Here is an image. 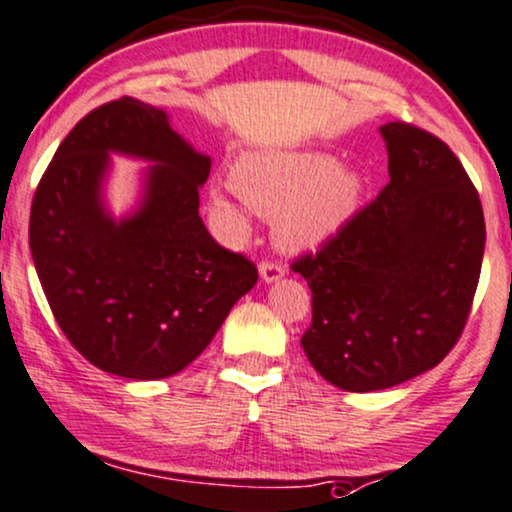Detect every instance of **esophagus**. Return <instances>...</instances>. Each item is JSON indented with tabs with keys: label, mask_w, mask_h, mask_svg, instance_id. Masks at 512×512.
<instances>
[{
	"label": "esophagus",
	"mask_w": 512,
	"mask_h": 512,
	"mask_svg": "<svg viewBox=\"0 0 512 512\" xmlns=\"http://www.w3.org/2000/svg\"><path fill=\"white\" fill-rule=\"evenodd\" d=\"M283 272H286V269H283L281 262H276V260H262L260 262V276L267 283L279 281L281 276H283Z\"/></svg>",
	"instance_id": "esophagus-1"
}]
</instances>
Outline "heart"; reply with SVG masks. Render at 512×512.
Returning a JSON list of instances; mask_svg holds the SVG:
<instances>
[{
  "label": "heart",
  "instance_id": "obj_1",
  "mask_svg": "<svg viewBox=\"0 0 512 512\" xmlns=\"http://www.w3.org/2000/svg\"><path fill=\"white\" fill-rule=\"evenodd\" d=\"M233 186L260 214H279V240L288 248H315L353 219L362 178L338 169L324 152H252L233 166ZM214 205L231 212L224 193Z\"/></svg>",
  "mask_w": 512,
  "mask_h": 512
}]
</instances>
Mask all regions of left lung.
Instances as JSON below:
<instances>
[{
    "label": "left lung",
    "instance_id": "left-lung-1",
    "mask_svg": "<svg viewBox=\"0 0 512 512\" xmlns=\"http://www.w3.org/2000/svg\"><path fill=\"white\" fill-rule=\"evenodd\" d=\"M384 190L291 264L312 291L300 338L329 384L367 393L427 372L470 317L484 257L479 193L453 150L405 121L381 126Z\"/></svg>",
    "mask_w": 512,
    "mask_h": 512
}]
</instances>
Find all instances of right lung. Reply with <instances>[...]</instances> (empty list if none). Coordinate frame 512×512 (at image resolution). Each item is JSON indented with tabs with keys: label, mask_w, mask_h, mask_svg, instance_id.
Segmentation results:
<instances>
[{
	"label": "right lung",
	"mask_w": 512,
	"mask_h": 512,
	"mask_svg": "<svg viewBox=\"0 0 512 512\" xmlns=\"http://www.w3.org/2000/svg\"><path fill=\"white\" fill-rule=\"evenodd\" d=\"M156 164L131 218L101 202L108 152ZM200 155L150 104L121 97L92 109L59 145L30 207V252L59 329L85 360L126 379H164L209 346L257 267L209 236Z\"/></svg>",
	"instance_id": "add662e5"
}]
</instances>
